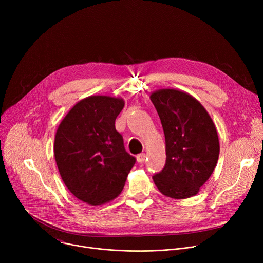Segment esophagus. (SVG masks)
Segmentation results:
<instances>
[{
  "label": "esophagus",
  "instance_id": "34e87169",
  "mask_svg": "<svg viewBox=\"0 0 263 263\" xmlns=\"http://www.w3.org/2000/svg\"><path fill=\"white\" fill-rule=\"evenodd\" d=\"M136 160L138 163H142L145 160V155L144 154H138L136 156Z\"/></svg>",
  "mask_w": 263,
  "mask_h": 263
}]
</instances>
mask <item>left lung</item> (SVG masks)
I'll use <instances>...</instances> for the list:
<instances>
[{"mask_svg": "<svg viewBox=\"0 0 263 263\" xmlns=\"http://www.w3.org/2000/svg\"><path fill=\"white\" fill-rule=\"evenodd\" d=\"M165 136L166 161L153 176L159 192L182 200L196 196L213 173L219 155L217 132L207 110L190 93L173 88L149 96Z\"/></svg>", "mask_w": 263, "mask_h": 263, "instance_id": "8db88e82", "label": "left lung"}]
</instances>
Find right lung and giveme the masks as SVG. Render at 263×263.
Returning a JSON list of instances; mask_svg holds the SVG:
<instances>
[{"label": "right lung", "instance_id": "add662e5", "mask_svg": "<svg viewBox=\"0 0 263 263\" xmlns=\"http://www.w3.org/2000/svg\"><path fill=\"white\" fill-rule=\"evenodd\" d=\"M124 105L122 98L87 97L72 106L56 131L54 156L62 181L91 206L120 196L135 163L116 129Z\"/></svg>", "mask_w": 263, "mask_h": 263}]
</instances>
